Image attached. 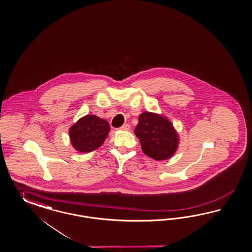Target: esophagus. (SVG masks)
<instances>
[{"instance_id": "34e87169", "label": "esophagus", "mask_w": 252, "mask_h": 252, "mask_svg": "<svg viewBox=\"0 0 252 252\" xmlns=\"http://www.w3.org/2000/svg\"><path fill=\"white\" fill-rule=\"evenodd\" d=\"M120 129L121 130H129L130 129V126L128 124H126V125H124L123 126H121Z\"/></svg>"}]
</instances>
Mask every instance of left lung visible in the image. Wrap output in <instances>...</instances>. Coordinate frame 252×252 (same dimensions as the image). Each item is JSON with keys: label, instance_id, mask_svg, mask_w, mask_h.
<instances>
[{"label": "left lung", "instance_id": "1", "mask_svg": "<svg viewBox=\"0 0 252 252\" xmlns=\"http://www.w3.org/2000/svg\"><path fill=\"white\" fill-rule=\"evenodd\" d=\"M134 132L140 141L142 152L155 160L170 158L179 146V136L173 125L157 113H141Z\"/></svg>", "mask_w": 252, "mask_h": 252}]
</instances>
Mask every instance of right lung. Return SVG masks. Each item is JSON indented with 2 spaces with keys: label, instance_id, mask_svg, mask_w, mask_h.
<instances>
[{
  "label": "right lung",
  "instance_id": "obj_1",
  "mask_svg": "<svg viewBox=\"0 0 252 252\" xmlns=\"http://www.w3.org/2000/svg\"><path fill=\"white\" fill-rule=\"evenodd\" d=\"M110 132L109 123L96 115H86L69 128V139L80 153H89L100 147Z\"/></svg>",
  "mask_w": 252,
  "mask_h": 252
}]
</instances>
